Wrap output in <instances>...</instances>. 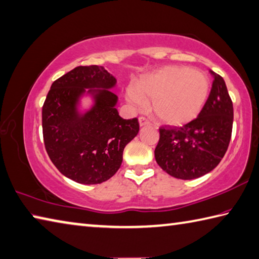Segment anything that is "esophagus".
Returning <instances> with one entry per match:
<instances>
[{
	"label": "esophagus",
	"instance_id": "esophagus-1",
	"mask_svg": "<svg viewBox=\"0 0 259 259\" xmlns=\"http://www.w3.org/2000/svg\"><path fill=\"white\" fill-rule=\"evenodd\" d=\"M139 124H140V126L149 125V124H150V122L148 121V119H146L145 116H140V117H139Z\"/></svg>",
	"mask_w": 259,
	"mask_h": 259
}]
</instances>
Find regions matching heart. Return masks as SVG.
<instances>
[{"instance_id": "heart-1", "label": "heart", "mask_w": 259, "mask_h": 259, "mask_svg": "<svg viewBox=\"0 0 259 259\" xmlns=\"http://www.w3.org/2000/svg\"><path fill=\"white\" fill-rule=\"evenodd\" d=\"M207 76L186 67H166L143 77L126 91L131 104L152 101V111L168 124H186L203 110L209 94Z\"/></svg>"}]
</instances>
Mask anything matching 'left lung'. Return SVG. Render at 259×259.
I'll return each instance as SVG.
<instances>
[{"label": "left lung", "mask_w": 259, "mask_h": 259, "mask_svg": "<svg viewBox=\"0 0 259 259\" xmlns=\"http://www.w3.org/2000/svg\"><path fill=\"white\" fill-rule=\"evenodd\" d=\"M209 96L195 120L182 126L159 128L155 159L167 175L182 180L205 176L227 153L233 105L224 79L214 71Z\"/></svg>", "instance_id": "8db88e82"}]
</instances>
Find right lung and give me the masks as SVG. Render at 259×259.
<instances>
[{"mask_svg": "<svg viewBox=\"0 0 259 259\" xmlns=\"http://www.w3.org/2000/svg\"><path fill=\"white\" fill-rule=\"evenodd\" d=\"M116 79L100 65H79L52 83L41 110L45 149L55 167L71 180L97 185L113 177L125 145L139 131L137 117L124 120L110 89ZM93 95L96 105L84 115L78 97Z\"/></svg>", "mask_w": 259, "mask_h": 259, "instance_id": "obj_1", "label": "right lung"}]
</instances>
